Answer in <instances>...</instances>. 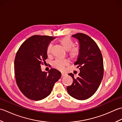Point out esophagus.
<instances>
[{"instance_id": "34e87169", "label": "esophagus", "mask_w": 122, "mask_h": 122, "mask_svg": "<svg viewBox=\"0 0 122 122\" xmlns=\"http://www.w3.org/2000/svg\"><path fill=\"white\" fill-rule=\"evenodd\" d=\"M66 76V74L65 73H61V77H63Z\"/></svg>"}]
</instances>
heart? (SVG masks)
Masks as SVG:
<instances>
[{
	"mask_svg": "<svg viewBox=\"0 0 122 122\" xmlns=\"http://www.w3.org/2000/svg\"><path fill=\"white\" fill-rule=\"evenodd\" d=\"M59 42L66 50L68 51V54L70 58L74 60L78 58L79 56V49L73 47L74 45V42L70 38L67 37H63L59 40ZM52 47V45L51 43H50L48 46L47 49H46V53L48 56H50L51 54ZM69 63V61L67 60L58 59L53 62L52 66L54 68L62 71L65 66H68Z\"/></svg>",
	"mask_w": 122,
	"mask_h": 122,
	"instance_id": "obj_1",
	"label": "heart"
}]
</instances>
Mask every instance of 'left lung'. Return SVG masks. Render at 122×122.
<instances>
[{
    "mask_svg": "<svg viewBox=\"0 0 122 122\" xmlns=\"http://www.w3.org/2000/svg\"><path fill=\"white\" fill-rule=\"evenodd\" d=\"M72 37L79 42V56L74 65L77 66L80 72L76 78L72 73L69 74L73 81L66 89L72 97L84 100L94 94L102 81L104 73L103 57L97 44L89 36L78 33Z\"/></svg>",
    "mask_w": 122,
    "mask_h": 122,
    "instance_id": "obj_1",
    "label": "left lung"
}]
</instances>
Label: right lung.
Segmentation results:
<instances>
[{
    "label": "right lung",
    "mask_w": 122,
    "mask_h": 122,
    "mask_svg": "<svg viewBox=\"0 0 122 122\" xmlns=\"http://www.w3.org/2000/svg\"><path fill=\"white\" fill-rule=\"evenodd\" d=\"M54 38L31 36L22 44L15 55V81L21 92L30 100L39 101L47 97L61 76V72L55 69H51L48 72H42L41 69L48 58V46Z\"/></svg>",
    "instance_id": "1"
}]
</instances>
